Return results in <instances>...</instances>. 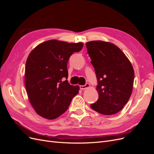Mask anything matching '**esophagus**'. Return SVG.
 Returning a JSON list of instances; mask_svg holds the SVG:
<instances>
[{
    "mask_svg": "<svg viewBox=\"0 0 154 154\" xmlns=\"http://www.w3.org/2000/svg\"><path fill=\"white\" fill-rule=\"evenodd\" d=\"M89 87H90V85L88 84V83H86V84H85L84 85H80V87L82 90H85V89H86V88H88Z\"/></svg>",
    "mask_w": 154,
    "mask_h": 154,
    "instance_id": "esophagus-1",
    "label": "esophagus"
}]
</instances>
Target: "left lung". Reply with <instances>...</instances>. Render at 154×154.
<instances>
[{
  "label": "left lung",
  "instance_id": "left-lung-1",
  "mask_svg": "<svg viewBox=\"0 0 154 154\" xmlns=\"http://www.w3.org/2000/svg\"><path fill=\"white\" fill-rule=\"evenodd\" d=\"M87 54L94 67L99 93L91 109L104 115L118 113L132 92L134 71L131 63L118 47L100 40L86 43Z\"/></svg>",
  "mask_w": 154,
  "mask_h": 154
}]
</instances>
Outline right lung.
Listing matches in <instances>:
<instances>
[{"label": "right lung", "mask_w": 154, "mask_h": 154, "mask_svg": "<svg viewBox=\"0 0 154 154\" xmlns=\"http://www.w3.org/2000/svg\"><path fill=\"white\" fill-rule=\"evenodd\" d=\"M83 43H67L51 40L37 45L27 59L25 85L29 100L36 112L48 119L66 112L79 87L70 85L67 62L80 51Z\"/></svg>", "instance_id": "1"}]
</instances>
